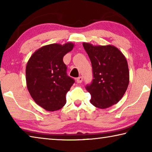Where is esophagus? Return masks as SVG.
Masks as SVG:
<instances>
[{"label": "esophagus", "instance_id": "esophagus-1", "mask_svg": "<svg viewBox=\"0 0 152 152\" xmlns=\"http://www.w3.org/2000/svg\"><path fill=\"white\" fill-rule=\"evenodd\" d=\"M82 80H83V78H82V76H80L78 78H76V82H78V83H81Z\"/></svg>", "mask_w": 152, "mask_h": 152}]
</instances>
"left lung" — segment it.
I'll return each mask as SVG.
<instances>
[{"instance_id":"left-lung-1","label":"left lung","mask_w":152,"mask_h":152,"mask_svg":"<svg viewBox=\"0 0 152 152\" xmlns=\"http://www.w3.org/2000/svg\"><path fill=\"white\" fill-rule=\"evenodd\" d=\"M82 45L91 60L93 79L86 86L91 95V102L99 109L117 103L127 91L129 72L127 60L113 45Z\"/></svg>"}]
</instances>
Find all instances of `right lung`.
Segmentation results:
<instances>
[{"label": "right lung", "instance_id": "obj_1", "mask_svg": "<svg viewBox=\"0 0 152 152\" xmlns=\"http://www.w3.org/2000/svg\"><path fill=\"white\" fill-rule=\"evenodd\" d=\"M74 45L72 43L45 45L35 51L27 64L28 91L36 103L48 111L64 106L66 94L75 82L68 76L63 61L64 56Z\"/></svg>", "mask_w": 152, "mask_h": 152}]
</instances>
